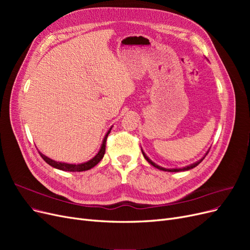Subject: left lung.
Returning a JSON list of instances; mask_svg holds the SVG:
<instances>
[{
    "instance_id": "1",
    "label": "left lung",
    "mask_w": 250,
    "mask_h": 250,
    "mask_svg": "<svg viewBox=\"0 0 250 250\" xmlns=\"http://www.w3.org/2000/svg\"><path fill=\"white\" fill-rule=\"evenodd\" d=\"M142 152H143V155H144V157L146 158V161L149 163V164H151L153 166V167H155V168H157V169H160V170H162V171H167V172H180V171H187V170H190V169H193V168H195L196 166H198L202 161H203V158L207 156V154L208 153V152L206 153V155H204L201 160H199L198 162H196V163H194V164H191V165H188V166H187V167H184V168H178V169H166V168H163V167H161V166H158V165H156L155 163H153L152 161L150 160V158L145 154V152H144V151L142 150Z\"/></svg>"
}]
</instances>
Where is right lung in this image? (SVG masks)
Here are the masks:
<instances>
[{
    "label": "right lung",
    "instance_id": "right-lung-1",
    "mask_svg": "<svg viewBox=\"0 0 250 250\" xmlns=\"http://www.w3.org/2000/svg\"><path fill=\"white\" fill-rule=\"evenodd\" d=\"M112 126L109 128V130L107 131V133L105 134V137L103 139V142H102V145H101V148L100 150L98 151V153L92 158V160L86 162V163H82V164H66V163H59V162H55L51 160V158H49L48 156L43 155L42 153L40 152L41 156L42 157V160L46 162L47 164H49L50 166H52L53 168H56V169H59V170H62V171H69V172H81V171H86V170H89L92 169L93 167H95V166L99 163L104 154H105V145H106V140H107V137L108 134L110 133V130H111Z\"/></svg>",
    "mask_w": 250,
    "mask_h": 250
}]
</instances>
